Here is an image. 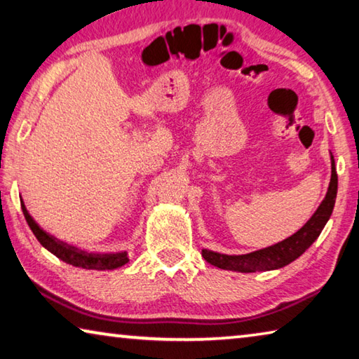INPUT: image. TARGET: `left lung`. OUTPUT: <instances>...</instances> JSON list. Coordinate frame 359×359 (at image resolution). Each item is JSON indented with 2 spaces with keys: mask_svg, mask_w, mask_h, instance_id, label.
<instances>
[{
  "mask_svg": "<svg viewBox=\"0 0 359 359\" xmlns=\"http://www.w3.org/2000/svg\"><path fill=\"white\" fill-rule=\"evenodd\" d=\"M337 194V174L334 158L331 156V182L327 193L320 204L317 212L312 215L304 226L290 236L288 239L278 242L276 245L261 248V250L247 253V255H223L212 250H203L204 259L212 266L220 267V269L239 271V272H261L272 271L290 264L291 261L299 258L301 255L311 247L323 231L326 222L330 220L332 214L334 203H336Z\"/></svg>",
  "mask_w": 359,
  "mask_h": 359,
  "instance_id": "8db88e82",
  "label": "left lung"
}]
</instances>
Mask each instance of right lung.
I'll list each match as a JSON object with an SVG mask.
<instances>
[{"label": "right lung", "instance_id": "1", "mask_svg": "<svg viewBox=\"0 0 359 359\" xmlns=\"http://www.w3.org/2000/svg\"><path fill=\"white\" fill-rule=\"evenodd\" d=\"M22 210L23 215L27 218L28 226L32 228L33 234L36 236V239L41 242L42 247H46L48 252L55 255L57 258H60L65 263L72 264L76 267H83V269H96V271H107V269H117V267L123 266L128 263V253L126 252H120V253H88L85 250H81V248L72 247L66 242L57 239L55 236H52L50 233L42 229L38 223L33 220V217L29 215V212L27 210L25 204L22 201Z\"/></svg>", "mask_w": 359, "mask_h": 359}]
</instances>
